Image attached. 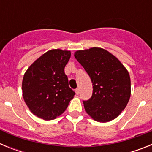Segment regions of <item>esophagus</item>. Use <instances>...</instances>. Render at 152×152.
<instances>
[{
	"label": "esophagus",
	"instance_id": "34e87169",
	"mask_svg": "<svg viewBox=\"0 0 152 152\" xmlns=\"http://www.w3.org/2000/svg\"><path fill=\"white\" fill-rule=\"evenodd\" d=\"M75 93H76V94H79V93H80V91H79L78 88H76V89H75Z\"/></svg>",
	"mask_w": 152,
	"mask_h": 152
}]
</instances>
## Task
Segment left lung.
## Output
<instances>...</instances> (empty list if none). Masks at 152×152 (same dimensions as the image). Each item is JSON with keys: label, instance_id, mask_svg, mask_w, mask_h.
<instances>
[{"label": "left lung", "instance_id": "obj_1", "mask_svg": "<svg viewBox=\"0 0 152 152\" xmlns=\"http://www.w3.org/2000/svg\"><path fill=\"white\" fill-rule=\"evenodd\" d=\"M75 57L93 83L92 96L83 100L86 112L100 123L117 117L127 105L131 94L127 70L115 56L101 48L77 51Z\"/></svg>", "mask_w": 152, "mask_h": 152}]
</instances>
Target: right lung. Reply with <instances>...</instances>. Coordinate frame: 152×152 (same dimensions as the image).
<instances>
[{
  "label": "right lung",
  "instance_id": "obj_1",
  "mask_svg": "<svg viewBox=\"0 0 152 152\" xmlns=\"http://www.w3.org/2000/svg\"><path fill=\"white\" fill-rule=\"evenodd\" d=\"M70 51H48L31 64L23 76V96L30 111L45 120L60 116L72 100L75 91L69 88L64 67Z\"/></svg>",
  "mask_w": 152,
  "mask_h": 152
}]
</instances>
